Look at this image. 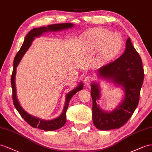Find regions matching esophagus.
<instances>
[{
    "label": "esophagus",
    "mask_w": 152,
    "mask_h": 152,
    "mask_svg": "<svg viewBox=\"0 0 152 152\" xmlns=\"http://www.w3.org/2000/svg\"><path fill=\"white\" fill-rule=\"evenodd\" d=\"M92 81V77L90 76H87L85 77L84 79V83L86 86H88L91 83V82Z\"/></svg>",
    "instance_id": "obj_1"
}]
</instances>
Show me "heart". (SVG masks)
Segmentation results:
<instances>
[{
    "label": "heart",
    "mask_w": 152,
    "mask_h": 152,
    "mask_svg": "<svg viewBox=\"0 0 152 152\" xmlns=\"http://www.w3.org/2000/svg\"><path fill=\"white\" fill-rule=\"evenodd\" d=\"M81 44L88 53L98 51V57L102 62L115 58L122 50L123 39L118 34L104 29H92L81 37Z\"/></svg>",
    "instance_id": "heart-1"
}]
</instances>
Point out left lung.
Returning a JSON list of instances; mask_svg holds the SVG:
<instances>
[{
	"label": "left lung",
	"instance_id": "obj_1",
	"mask_svg": "<svg viewBox=\"0 0 152 152\" xmlns=\"http://www.w3.org/2000/svg\"><path fill=\"white\" fill-rule=\"evenodd\" d=\"M98 80L91 83L92 120L102 131L119 129L131 118L136 109L144 80V71L140 55L128 37L125 50L119 58L97 69ZM105 79L122 88L124 95L121 102L111 111L104 110L96 101L101 98V80Z\"/></svg>",
	"mask_w": 152,
	"mask_h": 152
}]
</instances>
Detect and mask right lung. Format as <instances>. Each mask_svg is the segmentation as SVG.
<instances>
[{
	"mask_svg": "<svg viewBox=\"0 0 152 152\" xmlns=\"http://www.w3.org/2000/svg\"><path fill=\"white\" fill-rule=\"evenodd\" d=\"M74 26H75V24L73 23H58L48 25L47 27H41L39 28H35L32 29L26 36L22 46H21L20 50L18 52V53L16 54L15 58L13 62V70H12L11 80L12 89V100H13V103L16 109L19 112L21 116L34 128H38L46 131H55V130L62 127L66 122V111L69 106V103L74 95H75L78 91L83 90V83L82 81L80 82L75 88H74L66 95V101H65V104L62 112L58 117L48 120L41 119L28 113L27 111L24 110L22 106L20 105V103L18 101V98H17L15 83L16 67H18L23 55L29 49L30 46L32 45V43L34 40L35 39L36 37H40L43 34L49 32H55L72 28L74 27Z\"/></svg>",
	"mask_w": 152,
	"mask_h": 152,
	"instance_id": "1",
	"label": "right lung"
}]
</instances>
